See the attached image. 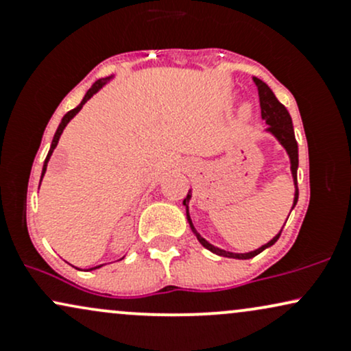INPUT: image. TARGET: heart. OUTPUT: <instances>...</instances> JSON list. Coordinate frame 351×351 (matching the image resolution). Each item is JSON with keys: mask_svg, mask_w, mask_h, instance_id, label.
I'll return each instance as SVG.
<instances>
[{"mask_svg": "<svg viewBox=\"0 0 351 351\" xmlns=\"http://www.w3.org/2000/svg\"><path fill=\"white\" fill-rule=\"evenodd\" d=\"M249 115H251V107L244 106L243 107V117H249Z\"/></svg>", "mask_w": 351, "mask_h": 351, "instance_id": "b5f03b06", "label": "heart"}]
</instances>
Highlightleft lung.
I'll return each mask as SVG.
<instances>
[{
  "label": "left lung",
  "instance_id": "obj_1",
  "mask_svg": "<svg viewBox=\"0 0 351 351\" xmlns=\"http://www.w3.org/2000/svg\"><path fill=\"white\" fill-rule=\"evenodd\" d=\"M254 82H256L257 86V90H259V102H261V115H263V120H265V123L269 125L267 130L269 134H272L274 136L277 138V142H279L282 147L285 148V152H287L289 158H291V171H292V178H293V186H295V193H293V204H292V209L295 208L297 204V199H299V186H297V168H299V147H297V140H295V134H293V127H292V119H291V114L287 112V108H285L282 104L277 100L276 95H274V92L271 90V87L267 86V84L263 82L261 79L254 77ZM189 199H191V189L188 191L186 198L183 199V204L186 206V219L189 223V228H191L193 234L196 236V239L199 241L201 245L203 247H206L208 251L217 254V256H223V257H232V259H251V257L257 256V254H261L264 251V249L271 247L277 243V239L280 237V232H282V228L279 231V234L274 236L271 241H269L267 244L261 245L259 249H256V251H251V252H244V254H236V252H229V251H224V249H219L216 247V245L209 244L206 239H204L203 236L199 234L198 231H196L195 226H193V221L191 217H189ZM289 219V217H287Z\"/></svg>",
  "mask_w": 351,
  "mask_h": 351
}]
</instances>
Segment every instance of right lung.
<instances>
[{
	"instance_id": "right-lung-1",
	"label": "right lung",
	"mask_w": 351,
	"mask_h": 351,
	"mask_svg": "<svg viewBox=\"0 0 351 351\" xmlns=\"http://www.w3.org/2000/svg\"><path fill=\"white\" fill-rule=\"evenodd\" d=\"M112 77H114V75H110V77H106V79H99L97 82H94V86H92L90 88H88L87 90V94L84 95V99H82V102L79 104L77 107L75 108H72V110H69L67 112L66 115L62 117V120H60V123H59V127H58V130H56V134H54V138H52V143H51V148H49V153H47V156H46V160H44V167H43V173H41V181H43V176H44V173H46V168H47V162H49V158H51V155H52V152H54V148L58 147V142H59V138H60V135H62V132H64V128H66V125L71 122L72 119H74L75 115L79 114V110L80 108L84 107V104L87 102L88 99L92 97V95L94 94H97V92L100 90V88H102L104 86H106V84L108 82V80H110ZM39 186H41V183H39ZM99 267H102V265H97V267H92V269H99ZM92 269H88V271H92Z\"/></svg>"
}]
</instances>
